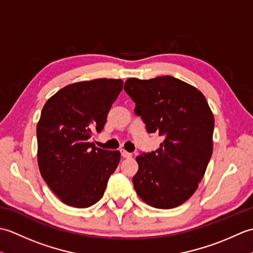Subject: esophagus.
<instances>
[{
  "instance_id": "obj_1",
  "label": "esophagus",
  "mask_w": 253,
  "mask_h": 253,
  "mask_svg": "<svg viewBox=\"0 0 253 253\" xmlns=\"http://www.w3.org/2000/svg\"><path fill=\"white\" fill-rule=\"evenodd\" d=\"M121 154H122V157H123V158H125V159H129V158H131V153L127 152L126 150H124V149H122V150H121Z\"/></svg>"
}]
</instances>
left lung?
<instances>
[{
  "instance_id": "obj_1",
  "label": "left lung",
  "mask_w": 253,
  "mask_h": 253,
  "mask_svg": "<svg viewBox=\"0 0 253 253\" xmlns=\"http://www.w3.org/2000/svg\"><path fill=\"white\" fill-rule=\"evenodd\" d=\"M124 89L147 131L163 137L158 150L136 158V192L153 208L178 207L195 193L212 157L214 116L206 96L171 76L129 78Z\"/></svg>"
}]
</instances>
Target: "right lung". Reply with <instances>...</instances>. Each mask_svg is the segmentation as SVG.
<instances>
[{
	"mask_svg": "<svg viewBox=\"0 0 253 253\" xmlns=\"http://www.w3.org/2000/svg\"><path fill=\"white\" fill-rule=\"evenodd\" d=\"M121 79H94L68 84L46 101L37 125L38 164L42 178L74 208L93 206L120 163V151L94 147L92 131H102Z\"/></svg>",
	"mask_w": 253,
	"mask_h": 253,
	"instance_id": "right-lung-1",
	"label": "right lung"
}]
</instances>
